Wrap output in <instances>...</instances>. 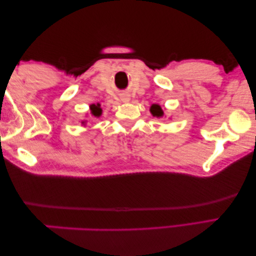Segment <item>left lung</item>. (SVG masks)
Wrapping results in <instances>:
<instances>
[{
    "instance_id": "left-lung-1",
    "label": "left lung",
    "mask_w": 256,
    "mask_h": 256,
    "mask_svg": "<svg viewBox=\"0 0 256 256\" xmlns=\"http://www.w3.org/2000/svg\"><path fill=\"white\" fill-rule=\"evenodd\" d=\"M150 113H152L154 116H158V118L163 116L162 108L160 106H158V104H153V106H150Z\"/></svg>"
}]
</instances>
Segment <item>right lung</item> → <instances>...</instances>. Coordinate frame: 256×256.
<instances>
[{"label": "right lung", "mask_w": 256, "mask_h": 256, "mask_svg": "<svg viewBox=\"0 0 256 256\" xmlns=\"http://www.w3.org/2000/svg\"><path fill=\"white\" fill-rule=\"evenodd\" d=\"M90 111H92V114L94 116H100V113H102V108H100V104H98V106L93 104V106H90Z\"/></svg>", "instance_id": "right-lung-1"}]
</instances>
